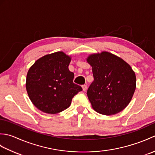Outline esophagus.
<instances>
[{"label":"esophagus","mask_w":155,"mask_h":155,"mask_svg":"<svg viewBox=\"0 0 155 155\" xmlns=\"http://www.w3.org/2000/svg\"><path fill=\"white\" fill-rule=\"evenodd\" d=\"M82 88H83V91H86L87 89V84H84L82 86Z\"/></svg>","instance_id":"34e87169"}]
</instances>
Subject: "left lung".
<instances>
[{"label":"left lung","instance_id":"1","mask_svg":"<svg viewBox=\"0 0 155 155\" xmlns=\"http://www.w3.org/2000/svg\"><path fill=\"white\" fill-rule=\"evenodd\" d=\"M94 81L87 91L91 106L97 113L113 115L129 104L136 89V75L123 58L107 51L89 54Z\"/></svg>","mask_w":155,"mask_h":155}]
</instances>
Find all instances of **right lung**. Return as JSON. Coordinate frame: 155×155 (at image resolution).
Wrapping results in <instances>:
<instances>
[{
  "label": "right lung",
  "instance_id": "right-lung-1",
  "mask_svg": "<svg viewBox=\"0 0 155 155\" xmlns=\"http://www.w3.org/2000/svg\"><path fill=\"white\" fill-rule=\"evenodd\" d=\"M71 56L62 51L46 54L28 69L26 89L38 110L57 114L70 107L72 98L83 88L73 83L74 73L68 69Z\"/></svg>",
  "mask_w": 155,
  "mask_h": 155
}]
</instances>
